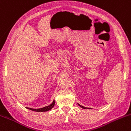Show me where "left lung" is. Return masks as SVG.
<instances>
[{
    "label": "left lung",
    "mask_w": 131,
    "mask_h": 131,
    "mask_svg": "<svg viewBox=\"0 0 131 131\" xmlns=\"http://www.w3.org/2000/svg\"><path fill=\"white\" fill-rule=\"evenodd\" d=\"M78 105H79V106H80V107L83 108H84V109H91V108H88V107H85V106H83L81 105H80V104H79V103H78Z\"/></svg>",
    "instance_id": "obj_1"
}]
</instances>
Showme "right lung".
I'll return each mask as SVG.
<instances>
[{"instance_id": "1", "label": "right lung", "mask_w": 131, "mask_h": 131, "mask_svg": "<svg viewBox=\"0 0 131 131\" xmlns=\"http://www.w3.org/2000/svg\"><path fill=\"white\" fill-rule=\"evenodd\" d=\"M55 105V100H53V102L51 103L50 105L48 106H46L45 107L43 108H29V107H26L27 109H29V110H33V111L35 112H47L48 110H51L52 108Z\"/></svg>"}]
</instances>
